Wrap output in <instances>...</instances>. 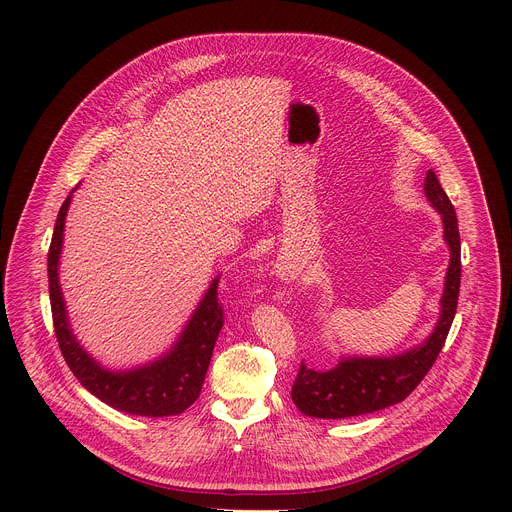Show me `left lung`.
<instances>
[{
  "mask_svg": "<svg viewBox=\"0 0 512 512\" xmlns=\"http://www.w3.org/2000/svg\"><path fill=\"white\" fill-rule=\"evenodd\" d=\"M427 202L442 216L444 241L450 249V263L444 277L440 316L429 336L419 344L389 356L340 354L332 369L320 371L302 362L298 379L291 387V401L308 417L346 419L373 413L401 403L421 383L442 352L456 316L460 294V233L456 210L433 170L423 180Z\"/></svg>",
  "mask_w": 512,
  "mask_h": 512,
  "instance_id": "8db88e82",
  "label": "left lung"
}]
</instances>
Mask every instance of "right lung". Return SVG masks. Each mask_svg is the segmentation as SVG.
<instances>
[{
    "label": "right lung",
    "instance_id": "1",
    "mask_svg": "<svg viewBox=\"0 0 512 512\" xmlns=\"http://www.w3.org/2000/svg\"><path fill=\"white\" fill-rule=\"evenodd\" d=\"M79 188V186H77ZM72 188L58 210L48 251V291L54 332L62 356L79 383L109 407L141 417H168L186 411L200 395L210 356L223 328V310L216 300V275L198 306L190 314L178 338L154 360L129 369H111L99 362L77 338L70 326L60 287V255L64 245V223L72 202Z\"/></svg>",
    "mask_w": 512,
    "mask_h": 512
}]
</instances>
